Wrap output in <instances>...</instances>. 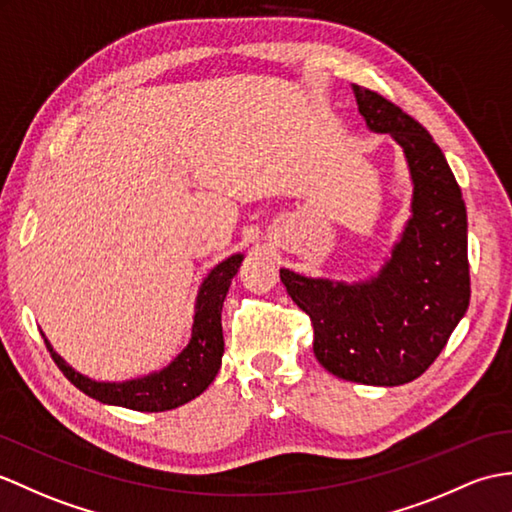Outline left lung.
<instances>
[{"label": "left lung", "mask_w": 512, "mask_h": 512, "mask_svg": "<svg viewBox=\"0 0 512 512\" xmlns=\"http://www.w3.org/2000/svg\"><path fill=\"white\" fill-rule=\"evenodd\" d=\"M368 130L397 141L412 178L410 218L382 270L366 281L303 277L281 268L292 301L310 314L316 360L366 386L423 375L469 307L467 207L432 135L382 95L353 85Z\"/></svg>", "instance_id": "1"}]
</instances>
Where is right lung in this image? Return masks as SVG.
Returning a JSON list of instances; mask_svg holds the SVG:
<instances>
[{
    "mask_svg": "<svg viewBox=\"0 0 512 512\" xmlns=\"http://www.w3.org/2000/svg\"><path fill=\"white\" fill-rule=\"evenodd\" d=\"M242 259L244 255L237 253L220 261L200 283L194 307L192 338H189L187 347L161 371L126 379V382H95V379L71 368L52 349L50 340L41 331L52 360L71 384L95 401L106 403V406H120L137 412H165L183 406V403L202 395L220 371L224 353L222 303L227 299L231 279L240 270Z\"/></svg>",
    "mask_w": 512,
    "mask_h": 512,
    "instance_id": "right-lung-1",
    "label": "right lung"
}]
</instances>
